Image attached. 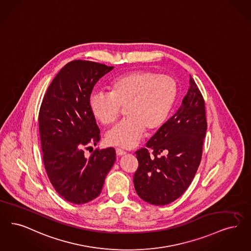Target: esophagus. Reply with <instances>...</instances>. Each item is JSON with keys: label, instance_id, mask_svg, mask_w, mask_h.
I'll list each match as a JSON object with an SVG mask.
<instances>
[{"label": "esophagus", "instance_id": "obj_1", "mask_svg": "<svg viewBox=\"0 0 251 251\" xmlns=\"http://www.w3.org/2000/svg\"><path fill=\"white\" fill-rule=\"evenodd\" d=\"M116 153H117L118 156H123V155L126 154V152L124 151H122L121 149H117V150H116Z\"/></svg>", "mask_w": 251, "mask_h": 251}]
</instances>
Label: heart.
<instances>
[{
  "mask_svg": "<svg viewBox=\"0 0 251 251\" xmlns=\"http://www.w3.org/2000/svg\"><path fill=\"white\" fill-rule=\"evenodd\" d=\"M177 83L169 75L151 71H133L109 84V93L93 91L89 106L93 117L103 125L114 123L124 108L127 119L106 132L113 146L131 149L144 131L159 130L167 121L177 97Z\"/></svg>",
  "mask_w": 251,
  "mask_h": 251,
  "instance_id": "obj_1",
  "label": "heart"
}]
</instances>
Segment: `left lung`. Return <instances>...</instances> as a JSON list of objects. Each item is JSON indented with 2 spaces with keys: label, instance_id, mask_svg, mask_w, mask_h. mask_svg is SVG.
Segmentation results:
<instances>
[{
  "label": "left lung",
  "instance_id": "left-lung-1",
  "mask_svg": "<svg viewBox=\"0 0 251 251\" xmlns=\"http://www.w3.org/2000/svg\"><path fill=\"white\" fill-rule=\"evenodd\" d=\"M207 129L204 100L195 81L180 107L146 145L136 151L138 168L133 176L142 200L165 205L179 198L200 165Z\"/></svg>",
  "mask_w": 251,
  "mask_h": 251
}]
</instances>
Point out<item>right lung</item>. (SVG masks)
<instances>
[{"instance_id":"right-lung-1","label":"right lung","mask_w":251,"mask_h":251,"mask_svg":"<svg viewBox=\"0 0 251 251\" xmlns=\"http://www.w3.org/2000/svg\"><path fill=\"white\" fill-rule=\"evenodd\" d=\"M113 66L76 60L68 62L51 82L41 104L39 131L43 161L55 191L67 201L86 203L100 195L116 161L113 148L84 149L100 140V129L89 98L100 77Z\"/></svg>"}]
</instances>
